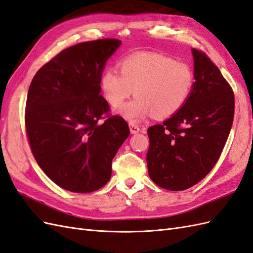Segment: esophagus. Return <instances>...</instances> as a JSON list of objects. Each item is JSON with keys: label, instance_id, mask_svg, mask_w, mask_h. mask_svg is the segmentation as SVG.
Segmentation results:
<instances>
[{"label": "esophagus", "instance_id": "34e87169", "mask_svg": "<svg viewBox=\"0 0 253 253\" xmlns=\"http://www.w3.org/2000/svg\"><path fill=\"white\" fill-rule=\"evenodd\" d=\"M128 126H129V131H131V133H132V134H137V133L140 131L139 126H136V125H134V124H129V125H128Z\"/></svg>", "mask_w": 253, "mask_h": 253}]
</instances>
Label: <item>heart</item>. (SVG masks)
Segmentation results:
<instances>
[{
    "instance_id": "b5f03b06",
    "label": "heart",
    "mask_w": 253,
    "mask_h": 253,
    "mask_svg": "<svg viewBox=\"0 0 253 253\" xmlns=\"http://www.w3.org/2000/svg\"><path fill=\"white\" fill-rule=\"evenodd\" d=\"M119 72L107 69L100 86L107 103L120 106L131 95L136 97L122 105L117 114L129 122H140L148 116L166 118L185 105L195 83L188 64L175 61L153 52H140L121 59Z\"/></svg>"
}]
</instances>
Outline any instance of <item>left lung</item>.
<instances>
[{"label": "left lung", "mask_w": 253, "mask_h": 253, "mask_svg": "<svg viewBox=\"0 0 253 253\" xmlns=\"http://www.w3.org/2000/svg\"><path fill=\"white\" fill-rule=\"evenodd\" d=\"M195 83L181 110L148 128V172L162 188L185 190L217 163L234 118V92L206 53L193 49Z\"/></svg>", "instance_id": "obj_1"}]
</instances>
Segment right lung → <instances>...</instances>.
Segmentation results:
<instances>
[{
  "label": "right lung",
  "mask_w": 253,
  "mask_h": 253,
  "mask_svg": "<svg viewBox=\"0 0 253 253\" xmlns=\"http://www.w3.org/2000/svg\"><path fill=\"white\" fill-rule=\"evenodd\" d=\"M120 44L107 38L67 47L40 68L30 85L25 128L32 153L43 172L69 192L103 187L129 135L126 121L111 116L100 94L106 60Z\"/></svg>",
  "instance_id": "1"
}]
</instances>
